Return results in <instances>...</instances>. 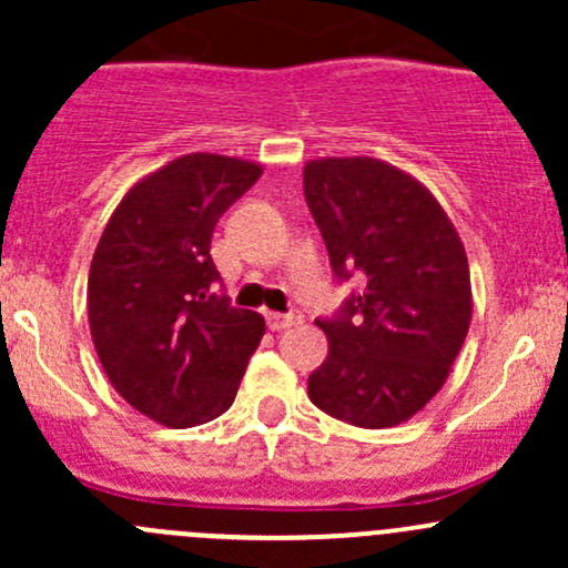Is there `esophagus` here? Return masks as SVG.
<instances>
[{"mask_svg":"<svg viewBox=\"0 0 568 568\" xmlns=\"http://www.w3.org/2000/svg\"><path fill=\"white\" fill-rule=\"evenodd\" d=\"M268 321V329L280 332V329H288V326L302 324V313H266Z\"/></svg>","mask_w":568,"mask_h":568,"instance_id":"obj_1","label":"esophagus"}]
</instances>
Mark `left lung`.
I'll list each match as a JSON object with an SVG mask.
<instances>
[{
    "instance_id": "1",
    "label": "left lung",
    "mask_w": 568,
    "mask_h": 568,
    "mask_svg": "<svg viewBox=\"0 0 568 568\" xmlns=\"http://www.w3.org/2000/svg\"><path fill=\"white\" fill-rule=\"evenodd\" d=\"M302 175L332 272L365 277L341 316L316 321L329 352L307 395L352 426H400L443 390L467 337L473 285L459 231L415 175L382 159H311Z\"/></svg>"
}]
</instances>
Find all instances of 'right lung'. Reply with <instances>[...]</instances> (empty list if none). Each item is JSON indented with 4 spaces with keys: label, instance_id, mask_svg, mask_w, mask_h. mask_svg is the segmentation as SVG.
Returning <instances> with one entry per match:
<instances>
[{
    "label": "right lung",
    "instance_id": "add662e5",
    "mask_svg": "<svg viewBox=\"0 0 568 568\" xmlns=\"http://www.w3.org/2000/svg\"><path fill=\"white\" fill-rule=\"evenodd\" d=\"M263 173L250 159L183 153L134 183L109 216L88 277L104 374L170 428L220 417L266 332L261 313L214 291L211 233Z\"/></svg>",
    "mask_w": 568,
    "mask_h": 568
}]
</instances>
